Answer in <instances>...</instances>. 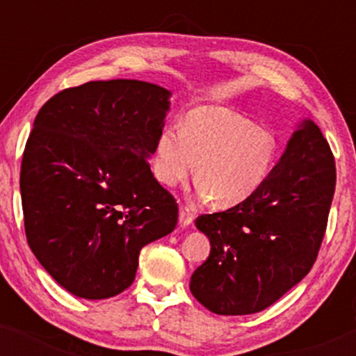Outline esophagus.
Listing matches in <instances>:
<instances>
[{
  "mask_svg": "<svg viewBox=\"0 0 356 356\" xmlns=\"http://www.w3.org/2000/svg\"><path fill=\"white\" fill-rule=\"evenodd\" d=\"M192 220H194V216H192V212L189 211V207L182 206L181 211H179V224H181V227L191 226Z\"/></svg>",
  "mask_w": 356,
  "mask_h": 356,
  "instance_id": "esophagus-1",
  "label": "esophagus"
}]
</instances>
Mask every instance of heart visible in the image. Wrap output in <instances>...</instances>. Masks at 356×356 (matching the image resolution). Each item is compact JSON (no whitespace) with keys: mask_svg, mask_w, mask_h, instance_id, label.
I'll return each instance as SVG.
<instances>
[{"mask_svg":"<svg viewBox=\"0 0 356 356\" xmlns=\"http://www.w3.org/2000/svg\"><path fill=\"white\" fill-rule=\"evenodd\" d=\"M276 159V140L234 110L206 105L189 112L182 129L162 130L154 150V174L167 187L189 179L197 161V191L218 206L248 201L266 182Z\"/></svg>","mask_w":356,"mask_h":356,"instance_id":"heart-1","label":"heart"}]
</instances>
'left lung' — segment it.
Segmentation results:
<instances>
[{
	"label": "left lung",
	"instance_id": "1",
	"mask_svg": "<svg viewBox=\"0 0 356 356\" xmlns=\"http://www.w3.org/2000/svg\"><path fill=\"white\" fill-rule=\"evenodd\" d=\"M337 167L320 127L305 120L266 182L248 201L195 226L211 254L191 293L216 314H252L276 303L313 268L325 238Z\"/></svg>",
	"mask_w": 356,
	"mask_h": 356
}]
</instances>
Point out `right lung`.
I'll return each mask as SVG.
<instances>
[{
  "label": "right lung",
  "instance_id": "add662e5",
  "mask_svg": "<svg viewBox=\"0 0 356 356\" xmlns=\"http://www.w3.org/2000/svg\"><path fill=\"white\" fill-rule=\"evenodd\" d=\"M169 97L147 81H88L53 95L35 118L19 174L24 232L72 295L122 293L140 249L177 226V202L149 164Z\"/></svg>",
  "mask_w": 356,
  "mask_h": 356
}]
</instances>
